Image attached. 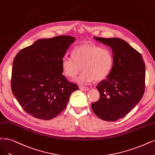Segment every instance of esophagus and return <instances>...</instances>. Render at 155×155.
Segmentation results:
<instances>
[{"label": "esophagus", "instance_id": "obj_1", "mask_svg": "<svg viewBox=\"0 0 155 155\" xmlns=\"http://www.w3.org/2000/svg\"><path fill=\"white\" fill-rule=\"evenodd\" d=\"M79 88L83 91H89V88L88 87H85V86H81Z\"/></svg>", "mask_w": 155, "mask_h": 155}]
</instances>
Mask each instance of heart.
Here are the masks:
<instances>
[{"instance_id":"1","label":"heart","mask_w":155,"mask_h":155,"mask_svg":"<svg viewBox=\"0 0 155 155\" xmlns=\"http://www.w3.org/2000/svg\"><path fill=\"white\" fill-rule=\"evenodd\" d=\"M114 64V55L107 48H101L93 42L79 45L73 50V57H62L61 66L64 73L74 78L83 69V72L74 80L81 85H86L94 80L100 81L110 73Z\"/></svg>"}]
</instances>
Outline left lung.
I'll return each mask as SVG.
<instances>
[{"mask_svg": "<svg viewBox=\"0 0 155 155\" xmlns=\"http://www.w3.org/2000/svg\"><path fill=\"white\" fill-rule=\"evenodd\" d=\"M94 38L111 48L114 64L106 79L96 86L100 98L91 107L96 115L104 121H117L127 116L142 98L145 63L139 51L122 39Z\"/></svg>", "mask_w": 155, "mask_h": 155, "instance_id": "left-lung-1", "label": "left lung"}]
</instances>
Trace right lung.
Returning a JSON list of instances; mask_svg holds the SVG:
<instances>
[{
    "instance_id": "1",
    "label": "right lung",
    "mask_w": 155,
    "mask_h": 155,
    "mask_svg": "<svg viewBox=\"0 0 155 155\" xmlns=\"http://www.w3.org/2000/svg\"><path fill=\"white\" fill-rule=\"evenodd\" d=\"M75 38L59 36L38 39L21 49L13 62L11 90L31 116L49 120L64 109L71 93L78 89L68 81L61 66Z\"/></svg>"
}]
</instances>
